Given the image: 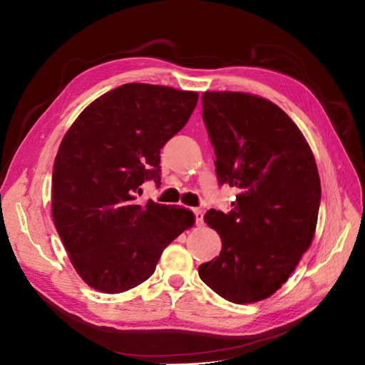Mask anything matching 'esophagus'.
<instances>
[{
    "label": "esophagus",
    "instance_id": "1",
    "mask_svg": "<svg viewBox=\"0 0 365 365\" xmlns=\"http://www.w3.org/2000/svg\"><path fill=\"white\" fill-rule=\"evenodd\" d=\"M193 215H195V222L197 227H201L204 224V212L201 208H195L193 210Z\"/></svg>",
    "mask_w": 365,
    "mask_h": 365
}]
</instances>
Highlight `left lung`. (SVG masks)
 I'll return each mask as SVG.
<instances>
[{
	"label": "left lung",
	"instance_id": "1",
	"mask_svg": "<svg viewBox=\"0 0 365 365\" xmlns=\"http://www.w3.org/2000/svg\"><path fill=\"white\" fill-rule=\"evenodd\" d=\"M201 101L217 181L239 193L230 213L210 208L204 216L222 250L200 264V277L231 303H256L282 288L312 244L317 163L302 130L267 98L208 91Z\"/></svg>",
	"mask_w": 365,
	"mask_h": 365
}]
</instances>
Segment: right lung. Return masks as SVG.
<instances>
[{"mask_svg": "<svg viewBox=\"0 0 365 365\" xmlns=\"http://www.w3.org/2000/svg\"><path fill=\"white\" fill-rule=\"evenodd\" d=\"M196 103L193 91L125 83L88 105L65 134L53 165L51 215L74 269L91 288H135L195 224L190 210L138 196L145 181L161 184V148Z\"/></svg>", "mask_w": 365, "mask_h": 365, "instance_id": "obj_1", "label": "right lung"}]
</instances>
